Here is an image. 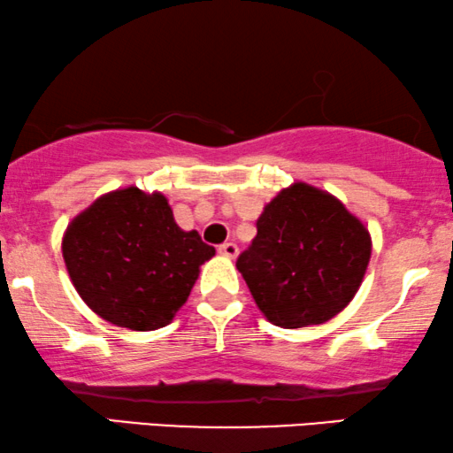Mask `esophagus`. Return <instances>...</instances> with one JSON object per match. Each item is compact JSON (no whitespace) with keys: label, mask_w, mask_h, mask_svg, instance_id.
<instances>
[{"label":"esophagus","mask_w":453,"mask_h":453,"mask_svg":"<svg viewBox=\"0 0 453 453\" xmlns=\"http://www.w3.org/2000/svg\"><path fill=\"white\" fill-rule=\"evenodd\" d=\"M219 255H223V257L227 259H234L238 255V247L234 242H223L219 244Z\"/></svg>","instance_id":"34e87169"}]
</instances>
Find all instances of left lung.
Returning a JSON list of instances; mask_svg holds the SVG:
<instances>
[{
	"label": "left lung",
	"mask_w": 453,
	"mask_h": 453,
	"mask_svg": "<svg viewBox=\"0 0 453 453\" xmlns=\"http://www.w3.org/2000/svg\"><path fill=\"white\" fill-rule=\"evenodd\" d=\"M372 259V234L340 198L296 181L261 211L238 257L261 314L282 329L323 325L344 310Z\"/></svg>",
	"instance_id": "left-lung-1"
}]
</instances>
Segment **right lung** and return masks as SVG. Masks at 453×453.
Returning <instances> with one entry per match:
<instances>
[{
	"label": "right lung",
	"instance_id": "1",
	"mask_svg": "<svg viewBox=\"0 0 453 453\" xmlns=\"http://www.w3.org/2000/svg\"><path fill=\"white\" fill-rule=\"evenodd\" d=\"M78 296L103 320L133 331L166 326L215 249L177 226L166 196L128 188L99 196L63 234Z\"/></svg>",
	"mask_w": 453,
	"mask_h": 453
}]
</instances>
